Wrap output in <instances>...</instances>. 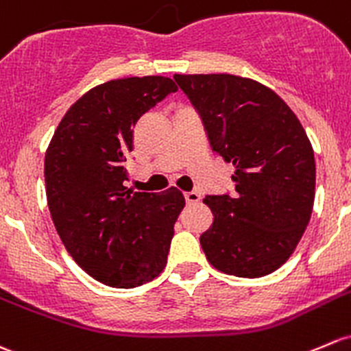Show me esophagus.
I'll list each match as a JSON object with an SVG mask.
<instances>
[{"label": "esophagus", "mask_w": 351, "mask_h": 351, "mask_svg": "<svg viewBox=\"0 0 351 351\" xmlns=\"http://www.w3.org/2000/svg\"><path fill=\"white\" fill-rule=\"evenodd\" d=\"M185 200H186V204H197V202L200 200V195H198L197 191H186Z\"/></svg>", "instance_id": "34e87169"}]
</instances>
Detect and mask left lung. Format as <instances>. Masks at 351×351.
<instances>
[{
    "label": "left lung",
    "instance_id": "left-lung-1",
    "mask_svg": "<svg viewBox=\"0 0 351 351\" xmlns=\"http://www.w3.org/2000/svg\"><path fill=\"white\" fill-rule=\"evenodd\" d=\"M202 116L212 149L235 173L234 195H206V259L237 278L279 269L301 241L315 202L313 146L296 114L261 82L230 73H175Z\"/></svg>",
    "mask_w": 351,
    "mask_h": 351
}]
</instances>
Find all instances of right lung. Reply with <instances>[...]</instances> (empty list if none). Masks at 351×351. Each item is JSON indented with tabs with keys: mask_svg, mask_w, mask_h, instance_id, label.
I'll return each mask as SVG.
<instances>
[{
	"mask_svg": "<svg viewBox=\"0 0 351 351\" xmlns=\"http://www.w3.org/2000/svg\"><path fill=\"white\" fill-rule=\"evenodd\" d=\"M178 90L168 77L116 79L86 92L45 154L47 202L65 249L95 281L129 289L163 272L185 197L126 186L132 128Z\"/></svg>",
	"mask_w": 351,
	"mask_h": 351,
	"instance_id": "right-lung-1",
	"label": "right lung"
}]
</instances>
